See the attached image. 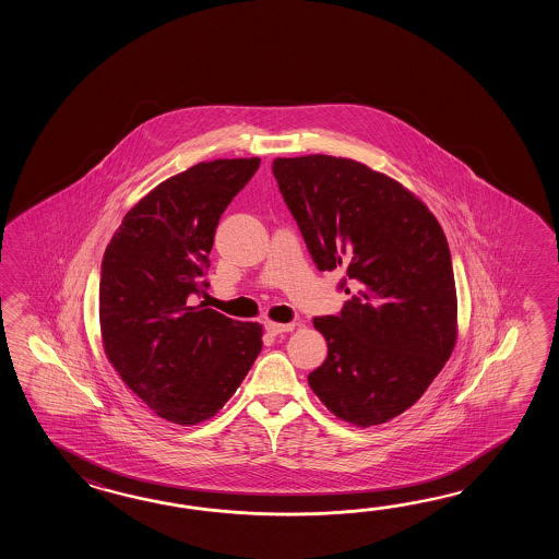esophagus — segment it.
<instances>
[{
	"label": "esophagus",
	"instance_id": "esophagus-1",
	"mask_svg": "<svg viewBox=\"0 0 559 559\" xmlns=\"http://www.w3.org/2000/svg\"><path fill=\"white\" fill-rule=\"evenodd\" d=\"M294 323H275V321H267L265 323V330L270 335H284L287 332H294Z\"/></svg>",
	"mask_w": 559,
	"mask_h": 559
}]
</instances>
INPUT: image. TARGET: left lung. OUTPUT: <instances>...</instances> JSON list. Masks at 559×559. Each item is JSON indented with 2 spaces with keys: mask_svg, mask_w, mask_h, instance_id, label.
I'll list each match as a JSON object with an SVG mask.
<instances>
[{
  "mask_svg": "<svg viewBox=\"0 0 559 559\" xmlns=\"http://www.w3.org/2000/svg\"><path fill=\"white\" fill-rule=\"evenodd\" d=\"M272 169L318 270L356 285L340 316L313 318L328 357L309 388L347 424H385L424 395L457 340L445 234L400 181L354 159L275 157Z\"/></svg>",
  "mask_w": 559,
  "mask_h": 559,
  "instance_id": "8db88e82",
  "label": "left lung"
}]
</instances>
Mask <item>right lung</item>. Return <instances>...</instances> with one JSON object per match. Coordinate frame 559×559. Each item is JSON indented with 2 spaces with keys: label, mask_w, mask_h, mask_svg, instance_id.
<instances>
[{
  "label": "right lung",
  "mask_w": 559,
  "mask_h": 559,
  "mask_svg": "<svg viewBox=\"0 0 559 559\" xmlns=\"http://www.w3.org/2000/svg\"><path fill=\"white\" fill-rule=\"evenodd\" d=\"M260 157L214 159L162 181L107 243L99 328L109 364L154 414L178 426L215 416L262 352V325L191 306L215 227Z\"/></svg>",
  "instance_id": "1"
}]
</instances>
